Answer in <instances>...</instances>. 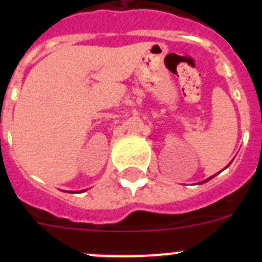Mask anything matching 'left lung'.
<instances>
[{"label": "left lung", "instance_id": "obj_1", "mask_svg": "<svg viewBox=\"0 0 262 262\" xmlns=\"http://www.w3.org/2000/svg\"><path fill=\"white\" fill-rule=\"evenodd\" d=\"M209 180H210V178H209ZM209 180H206V181H209ZM206 181H205V182H206Z\"/></svg>", "mask_w": 262, "mask_h": 262}]
</instances>
